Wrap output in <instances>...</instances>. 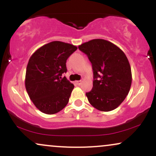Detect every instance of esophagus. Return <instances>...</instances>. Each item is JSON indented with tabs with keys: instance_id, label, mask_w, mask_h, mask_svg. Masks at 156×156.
I'll list each match as a JSON object with an SVG mask.
<instances>
[{
	"instance_id": "1",
	"label": "esophagus",
	"mask_w": 156,
	"mask_h": 156,
	"mask_svg": "<svg viewBox=\"0 0 156 156\" xmlns=\"http://www.w3.org/2000/svg\"><path fill=\"white\" fill-rule=\"evenodd\" d=\"M75 83H76L77 85H80V84L82 83V80H76Z\"/></svg>"
}]
</instances>
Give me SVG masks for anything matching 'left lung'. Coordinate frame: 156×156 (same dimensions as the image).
<instances>
[{"mask_svg": "<svg viewBox=\"0 0 156 156\" xmlns=\"http://www.w3.org/2000/svg\"><path fill=\"white\" fill-rule=\"evenodd\" d=\"M78 49L87 55L92 65L93 87L86 93L89 103L101 112L117 108L128 95L132 82L130 65L124 52L102 39L84 42Z\"/></svg>", "mask_w": 156, "mask_h": 156, "instance_id": "obj_1", "label": "left lung"}]
</instances>
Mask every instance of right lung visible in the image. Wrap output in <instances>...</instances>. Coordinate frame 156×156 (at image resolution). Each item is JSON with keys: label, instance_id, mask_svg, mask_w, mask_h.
<instances>
[{"label": "right lung", "instance_id": "obj_1", "mask_svg": "<svg viewBox=\"0 0 156 156\" xmlns=\"http://www.w3.org/2000/svg\"><path fill=\"white\" fill-rule=\"evenodd\" d=\"M76 46L53 41L37 50L30 57L25 85L30 99L46 114L59 112L67 105L74 85L66 77V62Z\"/></svg>", "mask_w": 156, "mask_h": 156}]
</instances>
